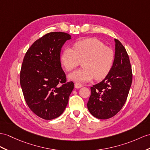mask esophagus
I'll return each instance as SVG.
<instances>
[{"instance_id":"obj_1","label":"esophagus","mask_w":150,"mask_h":150,"mask_svg":"<svg viewBox=\"0 0 150 150\" xmlns=\"http://www.w3.org/2000/svg\"><path fill=\"white\" fill-rule=\"evenodd\" d=\"M74 85H75L76 88H81L83 86L82 84L79 83H76Z\"/></svg>"}]
</instances>
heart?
Wrapping results in <instances>:
<instances>
[{
    "instance_id": "b5f03b06",
    "label": "heart",
    "mask_w": 150,
    "mask_h": 150,
    "mask_svg": "<svg viewBox=\"0 0 150 150\" xmlns=\"http://www.w3.org/2000/svg\"><path fill=\"white\" fill-rule=\"evenodd\" d=\"M115 54L113 51L96 38L84 39L76 41L73 49L65 47L60 54V60L67 71L73 70L82 60V69L69 74L72 81L86 83L93 78L104 79L112 67Z\"/></svg>"
}]
</instances>
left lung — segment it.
Returning <instances> with one entry per match:
<instances>
[{"instance_id": "1", "label": "left lung", "mask_w": 150, "mask_h": 150, "mask_svg": "<svg viewBox=\"0 0 150 150\" xmlns=\"http://www.w3.org/2000/svg\"><path fill=\"white\" fill-rule=\"evenodd\" d=\"M115 54L112 67L103 81L90 88L87 108L94 117L110 118L125 104L132 81L129 57L125 47L115 39Z\"/></svg>"}]
</instances>
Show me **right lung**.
<instances>
[{
	"instance_id": "1",
	"label": "right lung",
	"mask_w": 150,
	"mask_h": 150,
	"mask_svg": "<svg viewBox=\"0 0 150 150\" xmlns=\"http://www.w3.org/2000/svg\"><path fill=\"white\" fill-rule=\"evenodd\" d=\"M71 36L62 32H50L35 41L24 57L20 85L25 100L32 111L45 120L60 116L74 89L60 60L62 47Z\"/></svg>"
}]
</instances>
